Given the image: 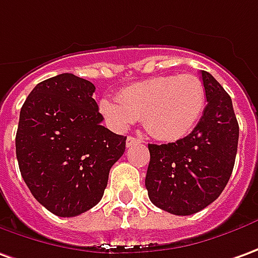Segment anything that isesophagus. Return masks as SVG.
Wrapping results in <instances>:
<instances>
[{
  "label": "esophagus",
  "mask_w": 258,
  "mask_h": 258,
  "mask_svg": "<svg viewBox=\"0 0 258 258\" xmlns=\"http://www.w3.org/2000/svg\"><path fill=\"white\" fill-rule=\"evenodd\" d=\"M142 140L138 139V138H133V136H127L126 138V147H131L133 146V145H138V143H140Z\"/></svg>",
  "instance_id": "obj_1"
}]
</instances>
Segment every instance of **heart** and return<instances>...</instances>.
Returning a JSON list of instances; mask_svg holds the SVG:
<instances>
[{
    "instance_id": "obj_1",
    "label": "heart",
    "mask_w": 258,
    "mask_h": 258,
    "mask_svg": "<svg viewBox=\"0 0 258 258\" xmlns=\"http://www.w3.org/2000/svg\"><path fill=\"white\" fill-rule=\"evenodd\" d=\"M205 102V87L197 76H157L126 87L118 95V102L101 99L99 111L116 131H125L142 118L146 131L156 139L175 142L195 127Z\"/></svg>"
}]
</instances>
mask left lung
Instances as JSON below:
<instances>
[{
	"label": "left lung",
	"instance_id": "1",
	"mask_svg": "<svg viewBox=\"0 0 258 258\" xmlns=\"http://www.w3.org/2000/svg\"><path fill=\"white\" fill-rule=\"evenodd\" d=\"M208 104L188 136L167 145H149V198L173 215H192L211 205L232 175L239 123L232 98L212 74L201 72Z\"/></svg>",
	"mask_w": 258,
	"mask_h": 258
}]
</instances>
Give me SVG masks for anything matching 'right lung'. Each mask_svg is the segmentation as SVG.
Returning a JSON list of instances; mask_svg holds the SVG:
<instances>
[{
    "label": "right lung",
    "instance_id": "add662e5",
    "mask_svg": "<svg viewBox=\"0 0 258 258\" xmlns=\"http://www.w3.org/2000/svg\"><path fill=\"white\" fill-rule=\"evenodd\" d=\"M95 85L70 73L33 88L21 108L15 146L22 178L51 214L72 218L98 204L126 138L101 125Z\"/></svg>",
    "mask_w": 258,
    "mask_h": 258
}]
</instances>
